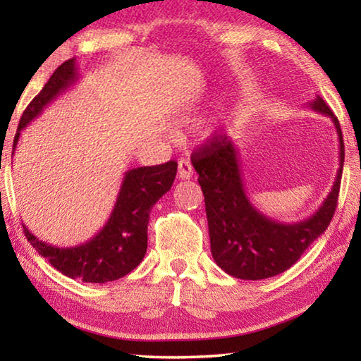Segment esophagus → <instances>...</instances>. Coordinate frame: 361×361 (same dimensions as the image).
I'll use <instances>...</instances> for the list:
<instances>
[{"instance_id": "1", "label": "esophagus", "mask_w": 361, "mask_h": 361, "mask_svg": "<svg viewBox=\"0 0 361 361\" xmlns=\"http://www.w3.org/2000/svg\"><path fill=\"white\" fill-rule=\"evenodd\" d=\"M194 173V169L191 166V162L186 161V159H181L178 161V172H176V176L180 180H189Z\"/></svg>"}]
</instances>
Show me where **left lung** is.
Listing matches in <instances>:
<instances>
[{
    "label": "left lung",
    "instance_id": "8db88e82",
    "mask_svg": "<svg viewBox=\"0 0 361 361\" xmlns=\"http://www.w3.org/2000/svg\"><path fill=\"white\" fill-rule=\"evenodd\" d=\"M307 105L333 121L339 138V169L319 210L302 221H276L250 202L240 151L226 135L213 137L194 152L192 167L205 197L212 256L232 277L262 280L285 272L326 231L334 215L344 167V140L338 118L320 95Z\"/></svg>",
    "mask_w": 361,
    "mask_h": 361
}]
</instances>
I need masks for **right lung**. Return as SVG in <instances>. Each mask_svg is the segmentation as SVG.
<instances>
[{
  "label": "right lung",
  "instance_id": "1",
  "mask_svg": "<svg viewBox=\"0 0 361 361\" xmlns=\"http://www.w3.org/2000/svg\"><path fill=\"white\" fill-rule=\"evenodd\" d=\"M79 79L76 59L63 62L54 71L41 92L23 111L12 145V156L20 132L44 111L60 94ZM176 162L154 167H137L124 173L111 215L92 239L75 247H56L39 240L23 224L28 242L42 258L70 279L85 283H106L132 272L148 248V223L152 205L173 185Z\"/></svg>",
  "mask_w": 361,
  "mask_h": 361
}]
</instances>
